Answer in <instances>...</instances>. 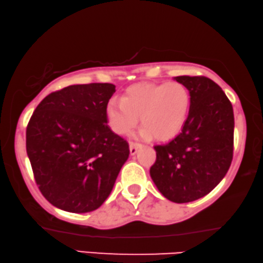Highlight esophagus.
Here are the masks:
<instances>
[{"instance_id":"esophagus-1","label":"esophagus","mask_w":263,"mask_h":263,"mask_svg":"<svg viewBox=\"0 0 263 263\" xmlns=\"http://www.w3.org/2000/svg\"><path fill=\"white\" fill-rule=\"evenodd\" d=\"M141 148V144L140 143H135V142H130V144H129V150H130V154L132 155H135L137 153V150Z\"/></svg>"}]
</instances>
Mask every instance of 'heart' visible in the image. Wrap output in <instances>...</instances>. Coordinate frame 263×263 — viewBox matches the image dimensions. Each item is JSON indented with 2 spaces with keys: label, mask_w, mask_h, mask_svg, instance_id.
<instances>
[{
  "label": "heart",
  "mask_w": 263,
  "mask_h": 263,
  "mask_svg": "<svg viewBox=\"0 0 263 263\" xmlns=\"http://www.w3.org/2000/svg\"><path fill=\"white\" fill-rule=\"evenodd\" d=\"M190 106V92L182 83H140L129 86L120 100L111 99L106 114L116 134H130L140 118L141 136L166 141L182 130Z\"/></svg>",
  "instance_id": "1"
}]
</instances>
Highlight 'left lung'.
<instances>
[{"label": "left lung", "mask_w": 263, "mask_h": 263, "mask_svg": "<svg viewBox=\"0 0 263 263\" xmlns=\"http://www.w3.org/2000/svg\"><path fill=\"white\" fill-rule=\"evenodd\" d=\"M190 92V113L179 135L155 145L150 176L174 203H189L213 190L233 158V107L221 87L206 77H175Z\"/></svg>", "instance_id": "obj_1"}]
</instances>
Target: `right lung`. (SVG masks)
Returning a JSON list of instances; mask_svg holds the SVG:
<instances>
[{
    "mask_svg": "<svg viewBox=\"0 0 263 263\" xmlns=\"http://www.w3.org/2000/svg\"><path fill=\"white\" fill-rule=\"evenodd\" d=\"M113 84L72 85L41 101L27 127V153L42 195L55 208L86 213L103 204L129 156L108 127Z\"/></svg>",
    "mask_w": 263,
    "mask_h": 263,
    "instance_id": "1",
    "label": "right lung"
}]
</instances>
